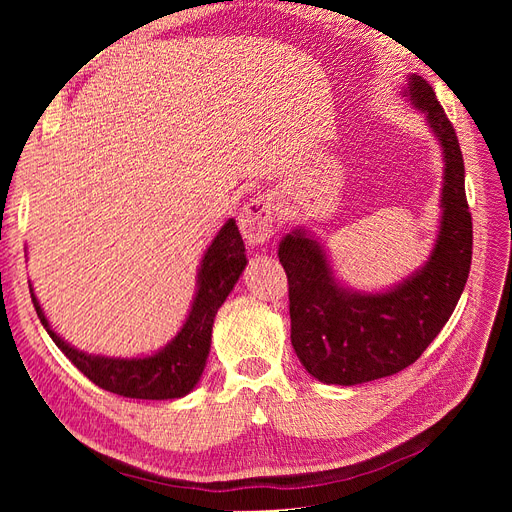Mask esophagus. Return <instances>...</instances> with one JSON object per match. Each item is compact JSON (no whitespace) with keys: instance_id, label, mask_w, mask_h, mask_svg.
I'll return each mask as SVG.
<instances>
[{"instance_id":"34e87169","label":"esophagus","mask_w":512,"mask_h":512,"mask_svg":"<svg viewBox=\"0 0 512 512\" xmlns=\"http://www.w3.org/2000/svg\"><path fill=\"white\" fill-rule=\"evenodd\" d=\"M239 228L250 245H262L273 237L275 205L269 194H258L239 213Z\"/></svg>"}]
</instances>
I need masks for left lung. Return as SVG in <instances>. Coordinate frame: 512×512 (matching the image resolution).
Returning <instances> with one entry per match:
<instances>
[{"instance_id": "left-lung-1", "label": "left lung", "mask_w": 512, "mask_h": 512, "mask_svg": "<svg viewBox=\"0 0 512 512\" xmlns=\"http://www.w3.org/2000/svg\"><path fill=\"white\" fill-rule=\"evenodd\" d=\"M401 96L425 115L444 160L440 228L425 265L389 290L363 292L337 280L327 250L303 226L277 250L288 275L292 348L307 374L324 384L354 386L412 365L451 318L468 282L472 215L457 134L423 76L410 74Z\"/></svg>"}]
</instances>
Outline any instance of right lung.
<instances>
[{
  "instance_id": "1",
  "label": "right lung",
  "mask_w": 512,
  "mask_h": 512,
  "mask_svg": "<svg viewBox=\"0 0 512 512\" xmlns=\"http://www.w3.org/2000/svg\"><path fill=\"white\" fill-rule=\"evenodd\" d=\"M247 265L235 220H228L200 260L196 294L179 333L158 352L134 359L87 354L64 342L46 320L29 284L36 314L57 348L100 389L130 399H179L198 384L211 348L213 320Z\"/></svg>"
}]
</instances>
